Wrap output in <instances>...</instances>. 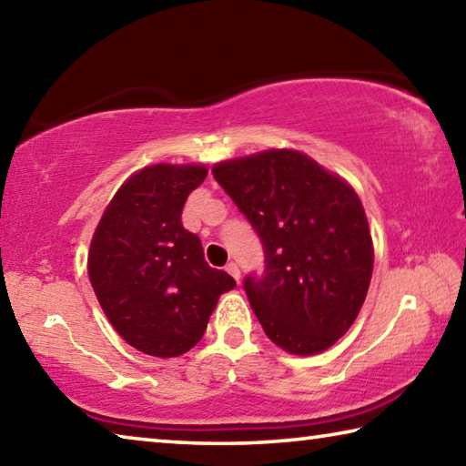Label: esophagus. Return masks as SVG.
<instances>
[{"mask_svg":"<svg viewBox=\"0 0 466 466\" xmlns=\"http://www.w3.org/2000/svg\"><path fill=\"white\" fill-rule=\"evenodd\" d=\"M226 273H230L236 281L240 279V271H238V265H236V263H228L226 265Z\"/></svg>","mask_w":466,"mask_h":466,"instance_id":"34e87169","label":"esophagus"}]
</instances>
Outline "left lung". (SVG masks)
I'll list each match as a JSON object with an SVG mask.
<instances>
[{
    "label": "left lung",
    "instance_id": "left-lung-1",
    "mask_svg": "<svg viewBox=\"0 0 466 466\" xmlns=\"http://www.w3.org/2000/svg\"><path fill=\"white\" fill-rule=\"evenodd\" d=\"M265 250L242 288L267 337L296 356L325 351L358 319L374 248L356 191L296 149H265L214 167Z\"/></svg>",
    "mask_w": 466,
    "mask_h": 466
}]
</instances>
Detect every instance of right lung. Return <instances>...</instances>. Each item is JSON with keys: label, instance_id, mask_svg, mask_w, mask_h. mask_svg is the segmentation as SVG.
Here are the masks:
<instances>
[{"label": "right lung", "instance_id": "add662e5", "mask_svg": "<svg viewBox=\"0 0 466 466\" xmlns=\"http://www.w3.org/2000/svg\"><path fill=\"white\" fill-rule=\"evenodd\" d=\"M205 177L201 164L141 168L115 193L92 236L94 294L116 333L147 356L177 358L195 347L219 296L236 286L205 263L199 236L180 219Z\"/></svg>", "mask_w": 466, "mask_h": 466}]
</instances>
